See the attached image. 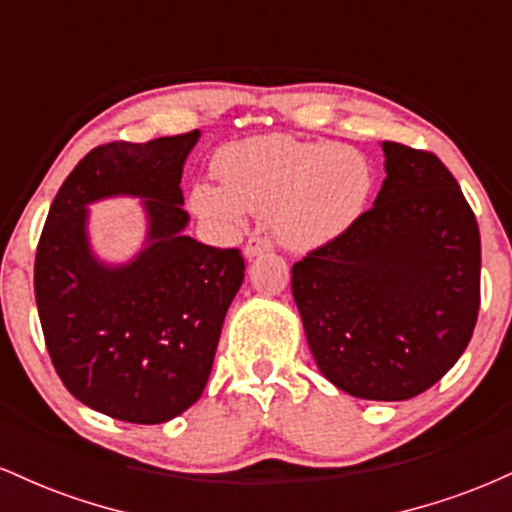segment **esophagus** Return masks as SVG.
I'll list each match as a JSON object with an SVG mask.
<instances>
[{"label":"esophagus","mask_w":512,"mask_h":512,"mask_svg":"<svg viewBox=\"0 0 512 512\" xmlns=\"http://www.w3.org/2000/svg\"><path fill=\"white\" fill-rule=\"evenodd\" d=\"M272 250V243H269L267 238H260V236H252L248 243H245L243 248V255L248 257V260H252V257L262 255V252H269Z\"/></svg>","instance_id":"obj_1"}]
</instances>
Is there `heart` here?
<instances>
[{
  "mask_svg": "<svg viewBox=\"0 0 512 512\" xmlns=\"http://www.w3.org/2000/svg\"><path fill=\"white\" fill-rule=\"evenodd\" d=\"M211 170L219 185L199 182L190 195L199 219L233 233L243 226L245 211L269 214L276 240L293 252H313L342 238L373 192V168L356 149L284 134L226 144Z\"/></svg>",
  "mask_w": 512,
  "mask_h": 512,
  "instance_id": "b5f03b06",
  "label": "heart"
}]
</instances>
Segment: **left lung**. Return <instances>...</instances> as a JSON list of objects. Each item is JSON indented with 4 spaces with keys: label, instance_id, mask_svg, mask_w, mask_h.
I'll return each mask as SVG.
<instances>
[{
    "label": "left lung",
    "instance_id": "1",
    "mask_svg": "<svg viewBox=\"0 0 512 512\" xmlns=\"http://www.w3.org/2000/svg\"><path fill=\"white\" fill-rule=\"evenodd\" d=\"M373 209L291 269L317 368L346 395L402 402L436 385L472 339L479 226L433 154L383 142Z\"/></svg>",
    "mask_w": 512,
    "mask_h": 512
}]
</instances>
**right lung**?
Segmentation results:
<instances>
[{"instance_id":"obj_1","label":"right lung","mask_w":512,"mask_h":512,"mask_svg":"<svg viewBox=\"0 0 512 512\" xmlns=\"http://www.w3.org/2000/svg\"><path fill=\"white\" fill-rule=\"evenodd\" d=\"M202 132L110 142L76 166L35 252V303L52 366L86 407L129 424H166L202 397L223 317L243 284L238 250L185 236L182 166ZM142 198L143 248L108 263L90 245L91 203Z\"/></svg>"}]
</instances>
